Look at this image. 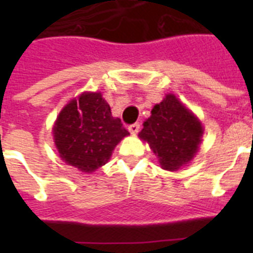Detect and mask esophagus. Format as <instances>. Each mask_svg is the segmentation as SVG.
<instances>
[{
    "label": "esophagus",
    "instance_id": "esophagus-1",
    "mask_svg": "<svg viewBox=\"0 0 253 253\" xmlns=\"http://www.w3.org/2000/svg\"><path fill=\"white\" fill-rule=\"evenodd\" d=\"M129 131H130L131 134H137L138 131H139V129H140V124L139 123H134V124H131V125H129Z\"/></svg>",
    "mask_w": 253,
    "mask_h": 253
}]
</instances>
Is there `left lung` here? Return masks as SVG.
<instances>
[{"label":"left lung","mask_w":253,"mask_h":253,"mask_svg":"<svg viewBox=\"0 0 253 253\" xmlns=\"http://www.w3.org/2000/svg\"><path fill=\"white\" fill-rule=\"evenodd\" d=\"M202 135L200 122L175 95H167L153 107L139 133L158 156L162 169L169 171H176L193 160Z\"/></svg>","instance_id":"obj_1"}]
</instances>
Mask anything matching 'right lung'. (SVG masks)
<instances>
[{"instance_id": "1", "label": "right lung", "mask_w": 253, "mask_h": 253, "mask_svg": "<svg viewBox=\"0 0 253 253\" xmlns=\"http://www.w3.org/2000/svg\"><path fill=\"white\" fill-rule=\"evenodd\" d=\"M53 134L64 162L82 172H93L104 166L129 133L119 118L111 116L101 93L86 92L60 111Z\"/></svg>"}]
</instances>
